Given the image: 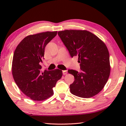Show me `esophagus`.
<instances>
[{
    "label": "esophagus",
    "instance_id": "1",
    "mask_svg": "<svg viewBox=\"0 0 126 126\" xmlns=\"http://www.w3.org/2000/svg\"><path fill=\"white\" fill-rule=\"evenodd\" d=\"M63 75H66L67 74V71H63Z\"/></svg>",
    "mask_w": 126,
    "mask_h": 126
}]
</instances>
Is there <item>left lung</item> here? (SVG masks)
Instances as JSON below:
<instances>
[{"mask_svg": "<svg viewBox=\"0 0 126 126\" xmlns=\"http://www.w3.org/2000/svg\"><path fill=\"white\" fill-rule=\"evenodd\" d=\"M58 34L72 57H78L80 72L69 69L74 80L71 93L76 96L91 98L104 88L110 77V54L104 43L86 30H65Z\"/></svg>", "mask_w": 126, "mask_h": 126, "instance_id": "obj_1", "label": "left lung"}]
</instances>
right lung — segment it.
I'll use <instances>...</instances> for the list:
<instances>
[{"label":"right lung","mask_w":126,"mask_h":126,"mask_svg":"<svg viewBox=\"0 0 126 126\" xmlns=\"http://www.w3.org/2000/svg\"><path fill=\"white\" fill-rule=\"evenodd\" d=\"M57 31L46 32L25 37L16 47L12 61V74L21 91L34 101H41L53 95V88L62 77V71H41L40 62L47 44Z\"/></svg>","instance_id":"obj_1"}]
</instances>
